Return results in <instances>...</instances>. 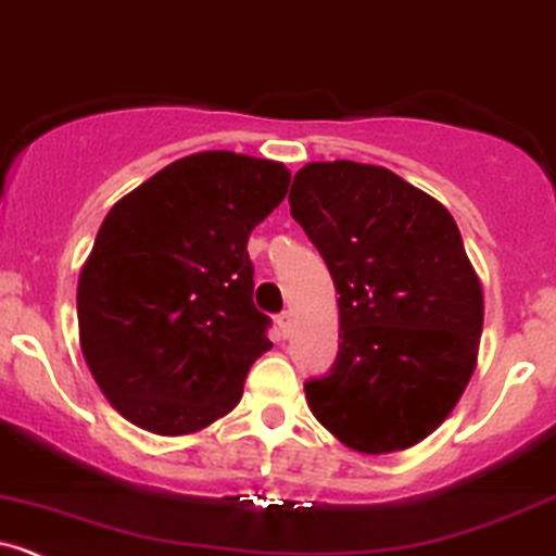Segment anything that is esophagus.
<instances>
[{"instance_id":"1","label":"esophagus","mask_w":556,"mask_h":556,"mask_svg":"<svg viewBox=\"0 0 556 556\" xmlns=\"http://www.w3.org/2000/svg\"><path fill=\"white\" fill-rule=\"evenodd\" d=\"M293 323H295L293 312H282L277 317V325H279V330H282V336H290V332H293Z\"/></svg>"}]
</instances>
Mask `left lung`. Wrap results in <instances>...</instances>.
<instances>
[{"instance_id": "8db88e82", "label": "left lung", "mask_w": 556, "mask_h": 556, "mask_svg": "<svg viewBox=\"0 0 556 556\" xmlns=\"http://www.w3.org/2000/svg\"><path fill=\"white\" fill-rule=\"evenodd\" d=\"M290 213L338 293V359L314 378V418L365 455L418 445L477 367L484 295L453 215L386 167L308 162Z\"/></svg>"}]
</instances>
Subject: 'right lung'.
I'll use <instances>...</instances> for the list:
<instances>
[{"label": "right lung", "mask_w": 556, "mask_h": 556, "mask_svg": "<svg viewBox=\"0 0 556 556\" xmlns=\"http://www.w3.org/2000/svg\"><path fill=\"white\" fill-rule=\"evenodd\" d=\"M288 186L282 162L200 151L109 210L79 271L77 319L87 367L122 418L180 437L237 407L271 349L248 239Z\"/></svg>", "instance_id": "1"}]
</instances>
